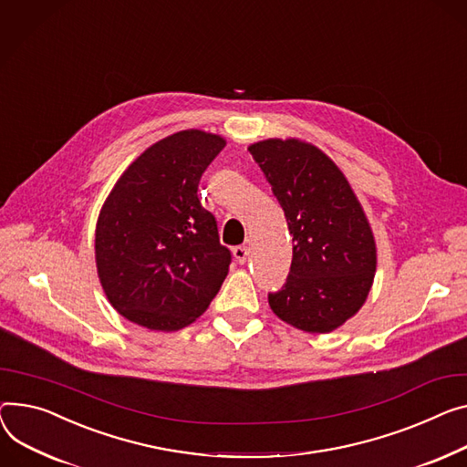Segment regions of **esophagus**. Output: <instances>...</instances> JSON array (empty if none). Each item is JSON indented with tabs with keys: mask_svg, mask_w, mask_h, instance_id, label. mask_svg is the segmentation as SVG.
<instances>
[{
	"mask_svg": "<svg viewBox=\"0 0 467 467\" xmlns=\"http://www.w3.org/2000/svg\"><path fill=\"white\" fill-rule=\"evenodd\" d=\"M233 255L240 265H244L247 261V255H250V250H247V245H236L233 250Z\"/></svg>",
	"mask_w": 467,
	"mask_h": 467,
	"instance_id": "1",
	"label": "esophagus"
}]
</instances>
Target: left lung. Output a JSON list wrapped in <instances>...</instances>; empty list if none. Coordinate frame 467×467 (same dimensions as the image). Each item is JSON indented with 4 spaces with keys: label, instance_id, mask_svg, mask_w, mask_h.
<instances>
[{
    "label": "left lung",
    "instance_id": "obj_1",
    "mask_svg": "<svg viewBox=\"0 0 467 467\" xmlns=\"http://www.w3.org/2000/svg\"><path fill=\"white\" fill-rule=\"evenodd\" d=\"M282 204L293 236V261L272 312L287 325L327 334L364 306L374 284L378 247L369 222L344 172L328 155L300 139L250 144Z\"/></svg>",
    "mask_w": 467,
    "mask_h": 467
}]
</instances>
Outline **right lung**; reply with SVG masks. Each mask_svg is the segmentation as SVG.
Masks as SVG:
<instances>
[{
    "instance_id": "obj_1",
    "label": "right lung",
    "mask_w": 467,
    "mask_h": 467,
    "mask_svg": "<svg viewBox=\"0 0 467 467\" xmlns=\"http://www.w3.org/2000/svg\"><path fill=\"white\" fill-rule=\"evenodd\" d=\"M222 135H169L123 171L98 217L96 265L119 316L172 332L201 317L229 274L231 252L197 190Z\"/></svg>"
}]
</instances>
